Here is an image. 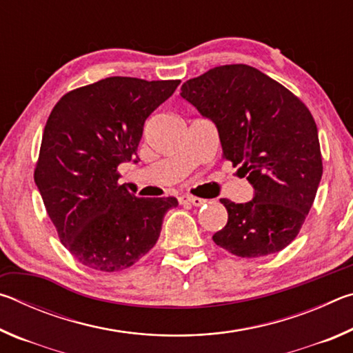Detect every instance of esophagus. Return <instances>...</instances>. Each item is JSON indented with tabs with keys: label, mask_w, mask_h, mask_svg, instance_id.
Masks as SVG:
<instances>
[{
	"label": "esophagus",
	"mask_w": 353,
	"mask_h": 353,
	"mask_svg": "<svg viewBox=\"0 0 353 353\" xmlns=\"http://www.w3.org/2000/svg\"><path fill=\"white\" fill-rule=\"evenodd\" d=\"M181 202H188V204H191V205H194V207H201V205H204L205 204V199H201V198H194V196H188V194H185V196H181Z\"/></svg>",
	"instance_id": "1"
}]
</instances>
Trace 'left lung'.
Wrapping results in <instances>:
<instances>
[{
	"mask_svg": "<svg viewBox=\"0 0 353 353\" xmlns=\"http://www.w3.org/2000/svg\"><path fill=\"white\" fill-rule=\"evenodd\" d=\"M181 97L216 126L223 157L254 188L213 241L246 259L276 254L297 236L322 177L318 128L288 88L249 65H223L187 81Z\"/></svg>",
	"mask_w": 353,
	"mask_h": 353,
	"instance_id": "8db88e82",
	"label": "left lung"
}]
</instances>
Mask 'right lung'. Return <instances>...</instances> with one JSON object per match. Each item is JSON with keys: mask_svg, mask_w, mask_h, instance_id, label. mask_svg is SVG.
<instances>
[{"mask_svg": "<svg viewBox=\"0 0 353 353\" xmlns=\"http://www.w3.org/2000/svg\"><path fill=\"white\" fill-rule=\"evenodd\" d=\"M181 81L113 76L63 94L41 139L35 185L59 238L83 266L123 271L154 248L176 198H137L118 165L137 163L146 118Z\"/></svg>", "mask_w": 353, "mask_h": 353, "instance_id": "right-lung-1", "label": "right lung"}]
</instances>
